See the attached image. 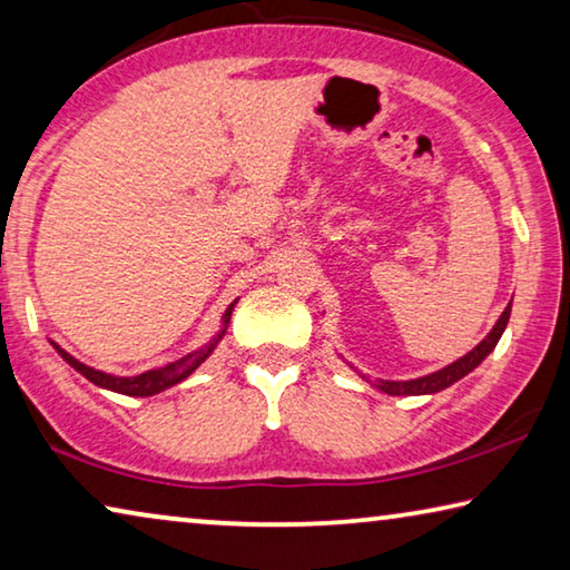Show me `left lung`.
Returning a JSON list of instances; mask_svg holds the SVG:
<instances>
[{
	"mask_svg": "<svg viewBox=\"0 0 570 570\" xmlns=\"http://www.w3.org/2000/svg\"><path fill=\"white\" fill-rule=\"evenodd\" d=\"M510 312H512V302L508 304V309L500 314V320L494 322V327L490 330V334L476 345L474 350H469L464 357L454 360V363L436 370V373H429V375H421V377H413V381H370L367 375H363L367 383H373L377 391H383L387 395H431V393H439L444 391V387L454 385L456 381H462L464 375L472 373L476 365H482V360L490 355V352L497 347V342H500L504 327H508L510 322ZM352 367V365H350Z\"/></svg>",
	"mask_w": 570,
	"mask_h": 570,
	"instance_id": "obj_1",
	"label": "left lung"
}]
</instances>
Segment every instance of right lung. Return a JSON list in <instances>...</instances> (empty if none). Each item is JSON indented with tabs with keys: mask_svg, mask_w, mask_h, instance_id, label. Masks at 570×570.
<instances>
[{
	"mask_svg": "<svg viewBox=\"0 0 570 570\" xmlns=\"http://www.w3.org/2000/svg\"><path fill=\"white\" fill-rule=\"evenodd\" d=\"M238 299L233 302L228 309L223 314V327L220 332L215 334L210 342H205L203 347H197L193 352H187L185 357L175 360V363H167L165 367H155V370H147V373H139V375H111V373H104V370H96L86 363H80L76 360L70 352L62 350L58 342H50L52 347H56L58 355L66 360V363L78 370L80 375L86 377L98 387H104V391H114V393H121V395H137V399H149V395H157L161 391H167V387L183 383L185 377H189L195 373L197 367H200L207 357L213 355V350L218 347V342L225 337V332H228V324H230V314L236 309Z\"/></svg>",
	"mask_w": 570,
	"mask_h": 570,
	"instance_id": "add662e5",
	"label": "right lung"
}]
</instances>
